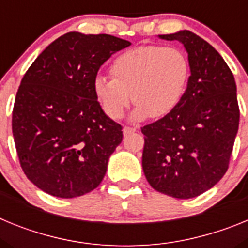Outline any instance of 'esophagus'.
Masks as SVG:
<instances>
[{
  "label": "esophagus",
  "instance_id": "1",
  "mask_svg": "<svg viewBox=\"0 0 248 248\" xmlns=\"http://www.w3.org/2000/svg\"><path fill=\"white\" fill-rule=\"evenodd\" d=\"M134 131H137V128H130V126H125V128L123 129V133H124V135H129L131 134V133H134Z\"/></svg>",
  "mask_w": 248,
  "mask_h": 248
}]
</instances>
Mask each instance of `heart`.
<instances>
[{
	"instance_id": "1",
	"label": "heart",
	"mask_w": 248,
	"mask_h": 248,
	"mask_svg": "<svg viewBox=\"0 0 248 248\" xmlns=\"http://www.w3.org/2000/svg\"><path fill=\"white\" fill-rule=\"evenodd\" d=\"M190 71V61L181 48L140 46L115 58L113 77L98 74L94 78V93L113 119L123 117L131 97L137 103L131 119L161 118L180 103Z\"/></svg>"
}]
</instances>
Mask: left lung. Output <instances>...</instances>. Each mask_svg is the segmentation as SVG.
I'll return each mask as SVG.
<instances>
[{"label":"left lung","mask_w":248,"mask_h":248,"mask_svg":"<svg viewBox=\"0 0 248 248\" xmlns=\"http://www.w3.org/2000/svg\"><path fill=\"white\" fill-rule=\"evenodd\" d=\"M159 38L183 43L191 74L176 108L141 128L143 170L156 191L196 198L229 169L240 122L235 78L217 50L198 34L184 30Z\"/></svg>","instance_id":"obj_1"}]
</instances>
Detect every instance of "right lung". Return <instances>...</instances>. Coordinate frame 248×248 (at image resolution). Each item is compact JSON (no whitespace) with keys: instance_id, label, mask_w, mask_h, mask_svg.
<instances>
[{"instance_id":"obj_1","label":"right lung","mask_w":248,"mask_h":248,"mask_svg":"<svg viewBox=\"0 0 248 248\" xmlns=\"http://www.w3.org/2000/svg\"><path fill=\"white\" fill-rule=\"evenodd\" d=\"M131 43L110 34L68 32L37 57L12 111L19 164L34 185L62 199L99 186L122 125L103 111L93 82L100 65Z\"/></svg>"}]
</instances>
